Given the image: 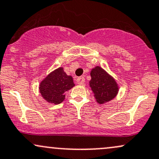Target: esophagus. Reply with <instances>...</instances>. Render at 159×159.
I'll use <instances>...</instances> for the list:
<instances>
[{
  "label": "esophagus",
  "mask_w": 159,
  "mask_h": 159,
  "mask_svg": "<svg viewBox=\"0 0 159 159\" xmlns=\"http://www.w3.org/2000/svg\"><path fill=\"white\" fill-rule=\"evenodd\" d=\"M76 82L79 85H83L84 83H85V78H84V76H80L76 79Z\"/></svg>",
  "instance_id": "1"
}]
</instances>
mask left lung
<instances>
[{
  "mask_svg": "<svg viewBox=\"0 0 159 159\" xmlns=\"http://www.w3.org/2000/svg\"><path fill=\"white\" fill-rule=\"evenodd\" d=\"M91 80L89 86L94 93L96 101L103 104L117 96L119 88L115 80L100 66H96L91 71Z\"/></svg>",
  "mask_w": 159,
  "mask_h": 159,
  "instance_id": "8db88e82",
  "label": "left lung"
}]
</instances>
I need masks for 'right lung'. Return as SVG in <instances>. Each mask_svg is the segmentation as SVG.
Wrapping results in <instances>:
<instances>
[{"label":"right lung","instance_id":"right-lung-1","mask_svg":"<svg viewBox=\"0 0 159 159\" xmlns=\"http://www.w3.org/2000/svg\"><path fill=\"white\" fill-rule=\"evenodd\" d=\"M75 85L71 76L67 75L63 68L50 73L39 84V91L47 102L59 104L65 100V92Z\"/></svg>","mask_w":159,"mask_h":159}]
</instances>
